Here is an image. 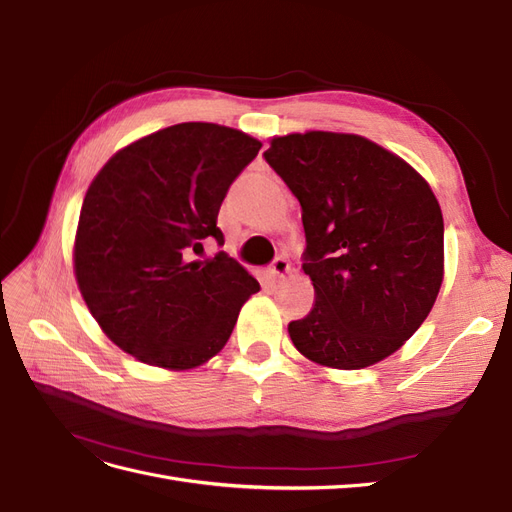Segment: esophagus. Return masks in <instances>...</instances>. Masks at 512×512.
<instances>
[{
	"instance_id": "34e87169",
	"label": "esophagus",
	"mask_w": 512,
	"mask_h": 512,
	"mask_svg": "<svg viewBox=\"0 0 512 512\" xmlns=\"http://www.w3.org/2000/svg\"><path fill=\"white\" fill-rule=\"evenodd\" d=\"M269 271H271L273 277H284V275L290 271V262H288L284 256H277V258L271 262Z\"/></svg>"
}]
</instances>
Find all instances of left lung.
<instances>
[{"mask_svg":"<svg viewBox=\"0 0 512 512\" xmlns=\"http://www.w3.org/2000/svg\"><path fill=\"white\" fill-rule=\"evenodd\" d=\"M267 164L301 203L303 271L316 303L288 333L335 369L374 365L404 346L442 286L444 220L427 181L354 134L273 138Z\"/></svg>","mask_w":512,"mask_h":512,"instance_id":"left-lung-1","label":"left lung"}]
</instances>
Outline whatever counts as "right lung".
I'll list each match as a JSON object with an SVG mask.
<instances>
[{
    "instance_id": "right-lung-1",
    "label": "right lung",
    "mask_w": 512,
    "mask_h": 512,
    "mask_svg": "<svg viewBox=\"0 0 512 512\" xmlns=\"http://www.w3.org/2000/svg\"><path fill=\"white\" fill-rule=\"evenodd\" d=\"M215 123H177L104 164L83 200L74 273L91 316L138 361L190 369L218 354L260 284L215 239L228 188L260 151Z\"/></svg>"
}]
</instances>
